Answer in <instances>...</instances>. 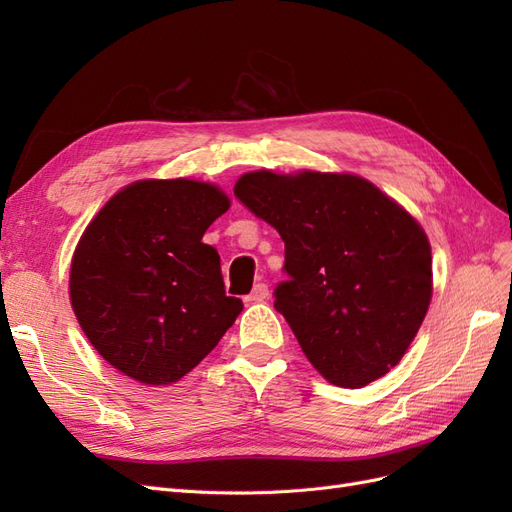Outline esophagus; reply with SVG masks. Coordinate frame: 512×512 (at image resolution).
Returning <instances> with one entry per match:
<instances>
[{
    "label": "esophagus",
    "mask_w": 512,
    "mask_h": 512,
    "mask_svg": "<svg viewBox=\"0 0 512 512\" xmlns=\"http://www.w3.org/2000/svg\"><path fill=\"white\" fill-rule=\"evenodd\" d=\"M269 297V286L267 284H256L252 292L245 297V303H260Z\"/></svg>",
    "instance_id": "esophagus-1"
}]
</instances>
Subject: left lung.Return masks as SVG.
<instances>
[{"instance_id":"obj_1","label":"left lung","mask_w":512,"mask_h":512,"mask_svg":"<svg viewBox=\"0 0 512 512\" xmlns=\"http://www.w3.org/2000/svg\"><path fill=\"white\" fill-rule=\"evenodd\" d=\"M235 196L286 245L275 309L320 374L361 386L406 354L431 301L425 230L356 175L245 173Z\"/></svg>"}]
</instances>
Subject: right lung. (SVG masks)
Segmentation results:
<instances>
[{
    "label": "right lung",
    "mask_w": 512,
    "mask_h": 512,
    "mask_svg": "<svg viewBox=\"0 0 512 512\" xmlns=\"http://www.w3.org/2000/svg\"><path fill=\"white\" fill-rule=\"evenodd\" d=\"M228 196L192 179H145L117 192L76 245L70 301L87 339L121 374L183 378L241 314L220 254L203 243Z\"/></svg>",
    "instance_id": "obj_1"
}]
</instances>
